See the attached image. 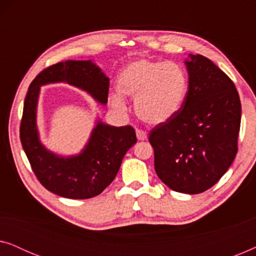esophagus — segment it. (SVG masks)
Masks as SVG:
<instances>
[{"label":"esophagus","instance_id":"1","mask_svg":"<svg viewBox=\"0 0 256 256\" xmlns=\"http://www.w3.org/2000/svg\"><path fill=\"white\" fill-rule=\"evenodd\" d=\"M136 136H138V141H144V140H146V138H148L146 132L141 130V129H136Z\"/></svg>","mask_w":256,"mask_h":256}]
</instances>
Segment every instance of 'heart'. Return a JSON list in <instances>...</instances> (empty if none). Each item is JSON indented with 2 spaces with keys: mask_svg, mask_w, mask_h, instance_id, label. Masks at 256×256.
I'll return each mask as SVG.
<instances>
[{
  "mask_svg": "<svg viewBox=\"0 0 256 256\" xmlns=\"http://www.w3.org/2000/svg\"><path fill=\"white\" fill-rule=\"evenodd\" d=\"M110 101L118 110H126L124 96L135 98V112L148 124H166L177 114L188 92V76L172 62L138 59L121 70Z\"/></svg>",
  "mask_w": 256,
  "mask_h": 256,
  "instance_id": "1",
  "label": "heart"
}]
</instances>
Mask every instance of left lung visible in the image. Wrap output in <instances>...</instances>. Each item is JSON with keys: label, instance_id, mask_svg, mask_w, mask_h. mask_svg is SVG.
Returning a JSON list of instances; mask_svg holds the SVG:
<instances>
[{"label": "left lung", "instance_id": "obj_1", "mask_svg": "<svg viewBox=\"0 0 256 256\" xmlns=\"http://www.w3.org/2000/svg\"><path fill=\"white\" fill-rule=\"evenodd\" d=\"M185 60L188 90L180 110L150 132L155 171L171 190L197 194L212 188L238 152L239 93L232 80L204 56Z\"/></svg>", "mask_w": 256, "mask_h": 256}]
</instances>
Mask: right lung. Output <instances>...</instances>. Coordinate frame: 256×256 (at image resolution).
Returning a JSON list of instances; mask_svg holds the SVG:
<instances>
[{"instance_id":"obj_1","label":"right lung","mask_w":256,"mask_h":256,"mask_svg":"<svg viewBox=\"0 0 256 256\" xmlns=\"http://www.w3.org/2000/svg\"><path fill=\"white\" fill-rule=\"evenodd\" d=\"M54 82H68L106 104L110 79L92 60H68L43 70L28 90L20 129L24 152L46 190L71 199L96 197L114 180L126 152L138 141L135 130L130 126L114 127L98 120L78 155L65 157L51 152L40 140L37 104L40 86Z\"/></svg>"}]
</instances>
